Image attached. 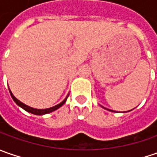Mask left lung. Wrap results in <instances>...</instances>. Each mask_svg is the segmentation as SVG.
Returning <instances> with one entry per match:
<instances>
[{
	"label": "left lung",
	"instance_id": "obj_1",
	"mask_svg": "<svg viewBox=\"0 0 157 157\" xmlns=\"http://www.w3.org/2000/svg\"><path fill=\"white\" fill-rule=\"evenodd\" d=\"M104 108H105V107H104ZM105 109H106V108H105ZM107 110H108V111H111V112H113V110H110V109H107Z\"/></svg>",
	"mask_w": 157,
	"mask_h": 157
}]
</instances>
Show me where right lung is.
I'll use <instances>...</instances> for the list:
<instances>
[{"label":"right lung","instance_id":"1","mask_svg":"<svg viewBox=\"0 0 157 157\" xmlns=\"http://www.w3.org/2000/svg\"><path fill=\"white\" fill-rule=\"evenodd\" d=\"M9 93H10V95H11L12 99H13L14 101L16 103V105H19L20 107H21L22 109H24L25 111L29 112V113H33V114H36V115H44V114H46V113H52V112L57 110V109H58L59 107H61V106L65 103V101H66L68 96H69V94H68V95L66 96V98H65L61 103L54 105V106H52V107L46 108V109H36V108H34V107H31V106H29V105H25L24 103H22V102H21L19 100H17L15 96H14V94H12V92H11L10 90H9Z\"/></svg>","mask_w":157,"mask_h":157}]
</instances>
